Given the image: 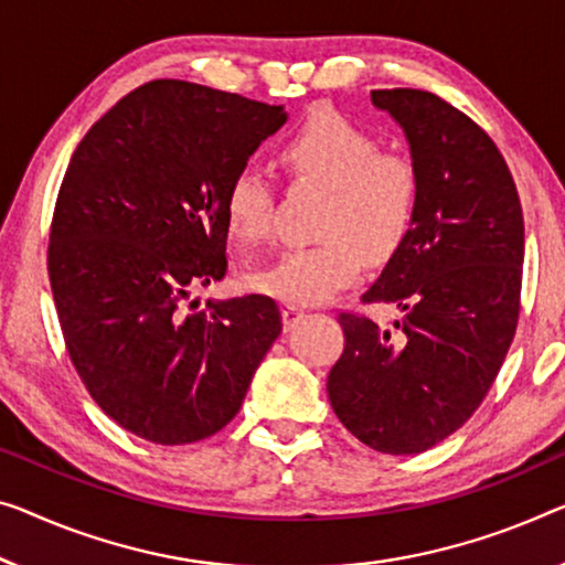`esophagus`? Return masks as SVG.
I'll return each instance as SVG.
<instances>
[{"mask_svg":"<svg viewBox=\"0 0 565 565\" xmlns=\"http://www.w3.org/2000/svg\"><path fill=\"white\" fill-rule=\"evenodd\" d=\"M281 317H284V327H286V330H289V327H294L301 317H305V309L297 307V305H286L281 309Z\"/></svg>","mask_w":565,"mask_h":565,"instance_id":"1","label":"esophagus"}]
</instances>
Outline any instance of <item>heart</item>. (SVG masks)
<instances>
[{"mask_svg":"<svg viewBox=\"0 0 565 565\" xmlns=\"http://www.w3.org/2000/svg\"><path fill=\"white\" fill-rule=\"evenodd\" d=\"M337 114H315L286 137L276 159L291 180L330 190L319 213L322 241L291 246L254 274V289L289 305H322L363 271V254L388 258L414 228L420 172L401 151ZM225 221L235 238L266 241L274 233L276 192L264 170L243 164L225 188Z\"/></svg>","mask_w":565,"mask_h":565,"instance_id":"b5f03b06","label":"heart"}]
</instances>
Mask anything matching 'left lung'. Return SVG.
Wrapping results in <instances>:
<instances>
[{
  "mask_svg": "<svg viewBox=\"0 0 565 565\" xmlns=\"http://www.w3.org/2000/svg\"><path fill=\"white\" fill-rule=\"evenodd\" d=\"M403 126L420 172L414 228L363 305H395L377 327L340 311L344 350L327 377L337 418L383 454H420L475 414L520 317L525 225L508 162L459 108L418 88L373 90Z\"/></svg>",
  "mask_w": 565,
  "mask_h": 565,
  "instance_id": "left-lung-1",
  "label": "left lung"
}]
</instances>
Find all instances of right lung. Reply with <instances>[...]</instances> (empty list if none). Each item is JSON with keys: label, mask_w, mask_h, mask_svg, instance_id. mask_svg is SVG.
<instances>
[{"label": "right lung", "mask_w": 565, "mask_h": 565, "mask_svg": "<svg viewBox=\"0 0 565 565\" xmlns=\"http://www.w3.org/2000/svg\"><path fill=\"white\" fill-rule=\"evenodd\" d=\"M284 121L281 106L149 81L67 164L47 246L65 350L100 411L151 444L231 424L281 332L264 294L207 309L188 299L228 271L225 188Z\"/></svg>", "instance_id": "obj_1"}]
</instances>
